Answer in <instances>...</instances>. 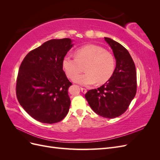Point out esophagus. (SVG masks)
Listing matches in <instances>:
<instances>
[{"label":"esophagus","instance_id":"34e87169","mask_svg":"<svg viewBox=\"0 0 160 160\" xmlns=\"http://www.w3.org/2000/svg\"><path fill=\"white\" fill-rule=\"evenodd\" d=\"M81 91H82V93H86L87 91H88V90H87V89L83 88H81Z\"/></svg>","mask_w":160,"mask_h":160}]
</instances>
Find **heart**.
I'll use <instances>...</instances> for the list:
<instances>
[{
	"label": "heart",
	"instance_id": "obj_1",
	"mask_svg": "<svg viewBox=\"0 0 160 160\" xmlns=\"http://www.w3.org/2000/svg\"><path fill=\"white\" fill-rule=\"evenodd\" d=\"M67 76L72 77L79 73L86 66V72L76 75L73 81L82 85L101 84L108 81L115 69V59L113 54L104 48L96 45H87L79 48L75 57L66 55L62 61Z\"/></svg>",
	"mask_w": 160,
	"mask_h": 160
}]
</instances>
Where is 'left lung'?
<instances>
[{"mask_svg":"<svg viewBox=\"0 0 160 160\" xmlns=\"http://www.w3.org/2000/svg\"><path fill=\"white\" fill-rule=\"evenodd\" d=\"M104 38L115 58L114 72L102 86L88 91L85 96L94 112L101 117L113 119L125 112L136 94V69L129 52L123 46L110 38Z\"/></svg>","mask_w":160,"mask_h":160,"instance_id":"obj_1","label":"left lung"}]
</instances>
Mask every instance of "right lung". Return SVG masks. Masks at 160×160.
<instances>
[{"instance_id":"add662e5","label":"right lung","mask_w":160,"mask_h":160,"mask_svg":"<svg viewBox=\"0 0 160 160\" xmlns=\"http://www.w3.org/2000/svg\"><path fill=\"white\" fill-rule=\"evenodd\" d=\"M72 46L68 38L49 40L28 52L19 67L17 99L38 122H59L69 112L68 89L72 83L62 70V61Z\"/></svg>"}]
</instances>
